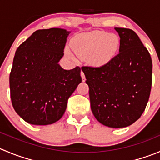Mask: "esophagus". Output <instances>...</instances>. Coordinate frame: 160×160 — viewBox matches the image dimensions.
I'll use <instances>...</instances> for the list:
<instances>
[{"label":"esophagus","mask_w":160,"mask_h":160,"mask_svg":"<svg viewBox=\"0 0 160 160\" xmlns=\"http://www.w3.org/2000/svg\"><path fill=\"white\" fill-rule=\"evenodd\" d=\"M81 77H82V79L83 82L86 81V76H85V74H84V73H83V71H81Z\"/></svg>","instance_id":"obj_1"}]
</instances>
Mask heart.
Returning <instances> with one entry per match:
<instances>
[{
  "instance_id": "heart-1",
  "label": "heart",
  "mask_w": 160,
  "mask_h": 160,
  "mask_svg": "<svg viewBox=\"0 0 160 160\" xmlns=\"http://www.w3.org/2000/svg\"><path fill=\"white\" fill-rule=\"evenodd\" d=\"M119 38L115 33L92 31L78 36L72 43L73 51L82 58L89 57L92 65L103 66L111 61L119 47ZM67 55L72 58L71 53Z\"/></svg>"
}]
</instances>
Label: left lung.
I'll use <instances>...</instances> for the list:
<instances>
[{
    "mask_svg": "<svg viewBox=\"0 0 160 160\" xmlns=\"http://www.w3.org/2000/svg\"><path fill=\"white\" fill-rule=\"evenodd\" d=\"M115 30L120 38L119 53L104 66L82 70L97 121L111 128H122L135 122L145 109L152 88V62L133 30Z\"/></svg>",
    "mask_w": 160,
    "mask_h": 160,
    "instance_id": "1",
    "label": "left lung"
}]
</instances>
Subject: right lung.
Returning a JSON list of instances; mask_svg holds the SVG:
<instances>
[{
  "mask_svg": "<svg viewBox=\"0 0 160 160\" xmlns=\"http://www.w3.org/2000/svg\"><path fill=\"white\" fill-rule=\"evenodd\" d=\"M70 33L61 28L36 30L16 50L9 77L11 100L16 113L30 124L60 119L68 98L82 82L79 67L64 70L59 64Z\"/></svg>",
  "mask_w": 160,
  "mask_h": 160,
  "instance_id": "add662e5",
  "label": "right lung"
}]
</instances>
